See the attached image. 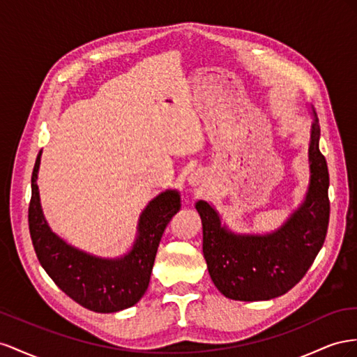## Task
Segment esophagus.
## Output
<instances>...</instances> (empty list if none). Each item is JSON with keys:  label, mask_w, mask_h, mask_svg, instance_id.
<instances>
[{"label": "esophagus", "mask_w": 357, "mask_h": 357, "mask_svg": "<svg viewBox=\"0 0 357 357\" xmlns=\"http://www.w3.org/2000/svg\"><path fill=\"white\" fill-rule=\"evenodd\" d=\"M187 182H188V185H191V187H202L208 182V176L202 169H197V170H192L190 173L188 178H187Z\"/></svg>", "instance_id": "1"}]
</instances>
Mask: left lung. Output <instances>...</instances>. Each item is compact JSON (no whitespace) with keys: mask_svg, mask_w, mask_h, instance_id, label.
<instances>
[{"mask_svg":"<svg viewBox=\"0 0 357 357\" xmlns=\"http://www.w3.org/2000/svg\"><path fill=\"white\" fill-rule=\"evenodd\" d=\"M310 182L299 206L271 233H236L221 222L215 206L197 200L203 227V256L212 282L233 301H269L303 278L323 247L329 224V172L321 155L320 124L311 110Z\"/></svg>","mask_w":357,"mask_h":357,"instance_id":"left-lung-1","label":"left lung"}]
</instances>
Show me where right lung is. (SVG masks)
Segmentation results:
<instances>
[{
	"mask_svg": "<svg viewBox=\"0 0 357 357\" xmlns=\"http://www.w3.org/2000/svg\"><path fill=\"white\" fill-rule=\"evenodd\" d=\"M42 151L31 176L28 222L37 259L56 286L84 308L118 312L144 296L162 233L181 209L178 190L161 191L142 211L133 245L119 257H100L76 248L50 229L40 203L37 185Z\"/></svg>",
	"mask_w": 357,
	"mask_h": 357,
	"instance_id": "right-lung-1",
	"label": "right lung"
}]
</instances>
